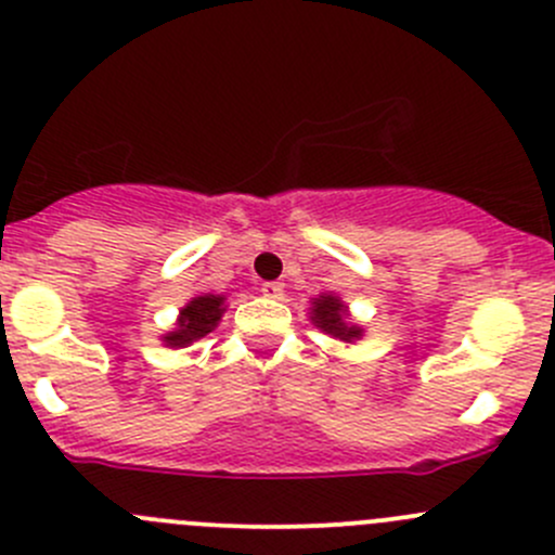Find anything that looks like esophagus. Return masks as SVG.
I'll return each instance as SVG.
<instances>
[{
  "instance_id": "esophagus-1",
  "label": "esophagus",
  "mask_w": 555,
  "mask_h": 555,
  "mask_svg": "<svg viewBox=\"0 0 555 555\" xmlns=\"http://www.w3.org/2000/svg\"><path fill=\"white\" fill-rule=\"evenodd\" d=\"M261 294H264L267 299H280V296H283V283H278V280H270V283L261 285Z\"/></svg>"
}]
</instances>
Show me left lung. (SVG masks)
I'll list each match as a JSON object with an SVG mask.
<instances>
[{
  "instance_id": "8db88e82",
  "label": "left lung",
  "mask_w": 555,
  "mask_h": 555,
  "mask_svg": "<svg viewBox=\"0 0 555 555\" xmlns=\"http://www.w3.org/2000/svg\"><path fill=\"white\" fill-rule=\"evenodd\" d=\"M312 305H315L312 307V320H315L318 328H323L325 334H334L345 341H352L361 336L358 325L345 323V305L336 296H320Z\"/></svg>"
}]
</instances>
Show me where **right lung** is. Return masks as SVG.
<instances>
[{
  "mask_svg": "<svg viewBox=\"0 0 555 555\" xmlns=\"http://www.w3.org/2000/svg\"><path fill=\"white\" fill-rule=\"evenodd\" d=\"M224 299L221 296H197V299H192L190 305L181 310V318H179V328L170 331L168 336H165V345L170 347H186L190 341L199 339V336L210 334V331L216 328V323L221 320V312H224Z\"/></svg>",
  "mask_w": 555,
  "mask_h": 555,
  "instance_id": "right-lung-1",
  "label": "right lung"
}]
</instances>
